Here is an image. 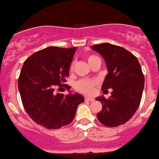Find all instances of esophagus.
Here are the masks:
<instances>
[{
    "mask_svg": "<svg viewBox=\"0 0 159 159\" xmlns=\"http://www.w3.org/2000/svg\"><path fill=\"white\" fill-rule=\"evenodd\" d=\"M85 100H86V101H93L94 99L92 98V97H85Z\"/></svg>",
    "mask_w": 159,
    "mask_h": 159,
    "instance_id": "34e87169",
    "label": "esophagus"
}]
</instances>
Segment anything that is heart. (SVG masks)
Instances as JSON below:
<instances>
[{
    "mask_svg": "<svg viewBox=\"0 0 159 159\" xmlns=\"http://www.w3.org/2000/svg\"><path fill=\"white\" fill-rule=\"evenodd\" d=\"M86 59H87V61L89 65L91 66L93 62L97 59H99V58L97 56H93V55H91V56H88ZM70 70H73V66L70 67ZM96 85H97V82L95 80L83 79L76 82V84H75V88L78 91L83 93L85 94H92L93 93L94 89H95Z\"/></svg>",
    "mask_w": 159,
    "mask_h": 159,
    "instance_id": "heart-1",
    "label": "heart"
}]
</instances>
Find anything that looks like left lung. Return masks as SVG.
<instances>
[{"label": "left lung", "instance_id": "left-lung-1", "mask_svg": "<svg viewBox=\"0 0 159 159\" xmlns=\"http://www.w3.org/2000/svg\"><path fill=\"white\" fill-rule=\"evenodd\" d=\"M106 62L108 73L101 89H112L111 96L96 98L102 103V110L97 114L99 121L107 127L124 125L135 114L141 103L144 76L139 62L125 48L110 43L92 46Z\"/></svg>", "mask_w": 159, "mask_h": 159}]
</instances>
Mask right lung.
I'll return each mask as SVG.
<instances>
[{"instance_id":"add662e5","label":"right lung","mask_w":159,"mask_h":159,"mask_svg":"<svg viewBox=\"0 0 159 159\" xmlns=\"http://www.w3.org/2000/svg\"><path fill=\"white\" fill-rule=\"evenodd\" d=\"M73 48L51 46L38 51L24 62L18 78V89L26 113L37 125L57 129L73 121L80 103L84 101L78 93H56L64 84L76 52Z\"/></svg>"}]
</instances>
